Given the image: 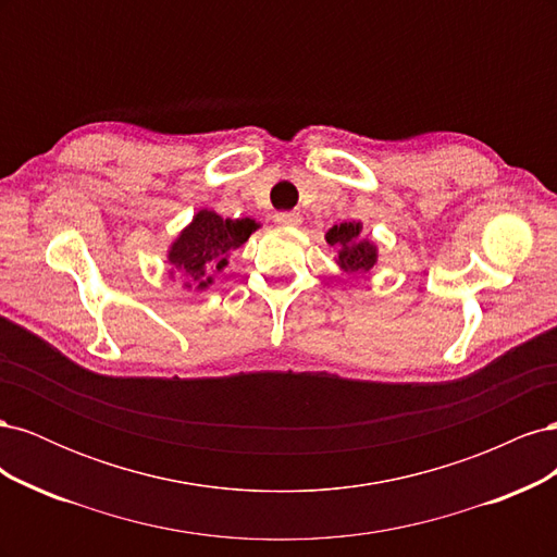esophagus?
I'll use <instances>...</instances> for the list:
<instances>
[{
    "label": "esophagus",
    "mask_w": 557,
    "mask_h": 557,
    "mask_svg": "<svg viewBox=\"0 0 557 557\" xmlns=\"http://www.w3.org/2000/svg\"><path fill=\"white\" fill-rule=\"evenodd\" d=\"M274 221L278 227H297L301 223V215L295 211H285V213H276Z\"/></svg>",
    "instance_id": "obj_1"
}]
</instances>
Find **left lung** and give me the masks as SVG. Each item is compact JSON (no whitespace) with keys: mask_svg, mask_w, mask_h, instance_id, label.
Segmentation results:
<instances>
[{"mask_svg":"<svg viewBox=\"0 0 557 557\" xmlns=\"http://www.w3.org/2000/svg\"><path fill=\"white\" fill-rule=\"evenodd\" d=\"M325 239L336 248V264L352 278L364 276L379 260V248L372 239L362 237V223H339L327 230Z\"/></svg>","mask_w":557,"mask_h":557,"instance_id":"8db88e82","label":"left lung"}]
</instances>
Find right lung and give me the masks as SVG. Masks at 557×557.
Returning <instances> with one entry per match:
<instances>
[{"label": "right lung", "instance_id": "add662e5", "mask_svg": "<svg viewBox=\"0 0 557 557\" xmlns=\"http://www.w3.org/2000/svg\"><path fill=\"white\" fill-rule=\"evenodd\" d=\"M260 223L252 218H223L215 211L199 209L190 225H185L166 250V262L172 264V278H181L183 288L207 290L213 274L223 272L232 250L248 242Z\"/></svg>", "mask_w": 557, "mask_h": 557}]
</instances>
